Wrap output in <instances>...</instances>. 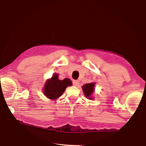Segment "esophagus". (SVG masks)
Listing matches in <instances>:
<instances>
[{
    "label": "esophagus",
    "mask_w": 146,
    "mask_h": 146,
    "mask_svg": "<svg viewBox=\"0 0 146 146\" xmlns=\"http://www.w3.org/2000/svg\"><path fill=\"white\" fill-rule=\"evenodd\" d=\"M73 84L75 86H78L79 85V81L78 80H73Z\"/></svg>",
    "instance_id": "esophagus-1"
}]
</instances>
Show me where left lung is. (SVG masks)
<instances>
[{"instance_id": "left-lung-1", "label": "left lung", "mask_w": 146, "mask_h": 146, "mask_svg": "<svg viewBox=\"0 0 146 146\" xmlns=\"http://www.w3.org/2000/svg\"><path fill=\"white\" fill-rule=\"evenodd\" d=\"M95 82H91L89 84H86L85 85H84L82 88L83 93L84 94L85 97L89 100H93V94L95 91Z\"/></svg>"}]
</instances>
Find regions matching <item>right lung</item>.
<instances>
[{"label":"right lung","mask_w":146,"mask_h":146,"mask_svg":"<svg viewBox=\"0 0 146 146\" xmlns=\"http://www.w3.org/2000/svg\"><path fill=\"white\" fill-rule=\"evenodd\" d=\"M72 86V82L70 78L59 80L58 74L54 73L52 77L47 79L42 92L47 98L55 100L62 95L68 86Z\"/></svg>","instance_id":"1"}]
</instances>
